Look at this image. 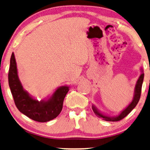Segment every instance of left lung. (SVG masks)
I'll return each instance as SVG.
<instances>
[{"mask_svg": "<svg viewBox=\"0 0 150 150\" xmlns=\"http://www.w3.org/2000/svg\"><path fill=\"white\" fill-rule=\"evenodd\" d=\"M140 76L138 77L137 81H136V86H135L134 88V97H133L132 101L129 103V105L127 106L125 109H123L119 114L115 116H110L108 115H106L103 112H101L100 110L96 107L95 105H92V108L93 111L95 112V113L97 115L99 116V117H101L103 120H106V121L109 122H116L119 121L123 119L124 117H125L132 110L134 109L135 107L136 106L137 103L139 101L140 97V93H141V88H142V85H143V79H144V72L143 68H140Z\"/></svg>", "mask_w": 150, "mask_h": 150, "instance_id": "8db88e82", "label": "left lung"}]
</instances>
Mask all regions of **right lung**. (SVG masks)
Listing matches in <instances>:
<instances>
[{"mask_svg": "<svg viewBox=\"0 0 150 150\" xmlns=\"http://www.w3.org/2000/svg\"><path fill=\"white\" fill-rule=\"evenodd\" d=\"M8 82L14 103L20 112L30 119L40 122L52 120L60 113L64 97L69 86H60L49 97L38 101L24 90L18 75V69L14 53L10 58Z\"/></svg>", "mask_w": 150, "mask_h": 150, "instance_id": "add662e5", "label": "right lung"}]
</instances>
